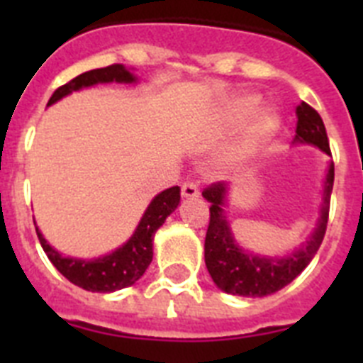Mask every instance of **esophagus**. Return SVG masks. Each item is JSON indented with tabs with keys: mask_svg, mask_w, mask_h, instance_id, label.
<instances>
[{
	"mask_svg": "<svg viewBox=\"0 0 363 363\" xmlns=\"http://www.w3.org/2000/svg\"><path fill=\"white\" fill-rule=\"evenodd\" d=\"M200 191H198V185L192 184V182H185L182 185V196L184 198H198Z\"/></svg>",
	"mask_w": 363,
	"mask_h": 363,
	"instance_id": "34e87169",
	"label": "esophagus"
}]
</instances>
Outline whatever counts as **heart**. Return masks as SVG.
Here are the masks:
<instances>
[{"mask_svg": "<svg viewBox=\"0 0 363 363\" xmlns=\"http://www.w3.org/2000/svg\"><path fill=\"white\" fill-rule=\"evenodd\" d=\"M277 121H278L277 116H274L272 112H265L264 116H259V120L256 121L251 134H249V143L256 142V140H259V138L267 136V134L277 127Z\"/></svg>", "mask_w": 363, "mask_h": 363, "instance_id": "b5f03b06", "label": "heart"}]
</instances>
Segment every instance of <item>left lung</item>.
I'll use <instances>...</instances> for the list:
<instances>
[{
  "label": "left lung",
  "mask_w": 363,
  "mask_h": 363,
  "mask_svg": "<svg viewBox=\"0 0 363 363\" xmlns=\"http://www.w3.org/2000/svg\"><path fill=\"white\" fill-rule=\"evenodd\" d=\"M296 142L313 143L323 152L331 156V147L327 140L325 125L322 118L311 105L301 101L296 107ZM333 182H335V165H329L325 187H323V205L320 221L309 242L300 251L285 258H265V256L247 255L236 245L229 223L223 216V200H225L227 184L216 182L203 189V198L211 203L209 227L205 236V265L211 278L221 291L238 296L259 298L277 293L281 287L294 280L309 265L313 256L322 245L325 236L329 205H331Z\"/></svg>",
  "instance_id": "8db88e82"
}]
</instances>
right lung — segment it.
<instances>
[{"mask_svg":"<svg viewBox=\"0 0 363 363\" xmlns=\"http://www.w3.org/2000/svg\"><path fill=\"white\" fill-rule=\"evenodd\" d=\"M134 76L120 63L104 67V69H94L89 72H83L70 79L65 85L57 86L54 94L50 96L49 105L62 99L63 96L70 94L72 91H79L83 86H91L96 83H133ZM179 203V187H171L160 192L158 196L150 201L143 214L142 221L130 240L123 247L116 249L111 255L98 259H78L65 258L47 243L43 234L36 229L38 238L45 255L49 256L54 267L62 272L63 277L74 285H78L85 291L92 293H114L123 287H129L134 281L143 277L145 269L152 262V238L154 233L163 225V221Z\"/></svg>","mask_w":363,"mask_h":363,"instance_id":"add662e5","label":"right lung"}]
</instances>
